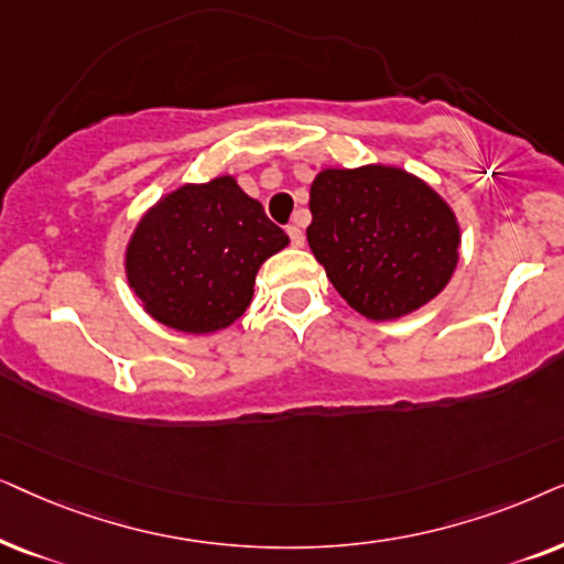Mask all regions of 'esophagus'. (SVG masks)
I'll return each instance as SVG.
<instances>
[{
  "instance_id": "1",
  "label": "esophagus",
  "mask_w": 564,
  "mask_h": 564,
  "mask_svg": "<svg viewBox=\"0 0 564 564\" xmlns=\"http://www.w3.org/2000/svg\"><path fill=\"white\" fill-rule=\"evenodd\" d=\"M286 231H289V237H291V245H294V247H302L304 245V231H302V227H299V224H291Z\"/></svg>"
}]
</instances>
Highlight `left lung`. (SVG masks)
Wrapping results in <instances>:
<instances>
[{"instance_id": "8db88e82", "label": "left lung", "mask_w": 564, "mask_h": 564, "mask_svg": "<svg viewBox=\"0 0 564 564\" xmlns=\"http://www.w3.org/2000/svg\"><path fill=\"white\" fill-rule=\"evenodd\" d=\"M306 239L345 302L369 319H400L446 289L462 231L452 206L400 167L322 170Z\"/></svg>"}]
</instances>
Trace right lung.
Returning <instances> with one entry per match:
<instances>
[{"label":"right lung","mask_w":564,"mask_h":564,"mask_svg":"<svg viewBox=\"0 0 564 564\" xmlns=\"http://www.w3.org/2000/svg\"><path fill=\"white\" fill-rule=\"evenodd\" d=\"M286 245L260 200L221 175L180 185L141 216L126 247V278L156 322L206 335L242 317L260 265Z\"/></svg>","instance_id":"obj_1"}]
</instances>
